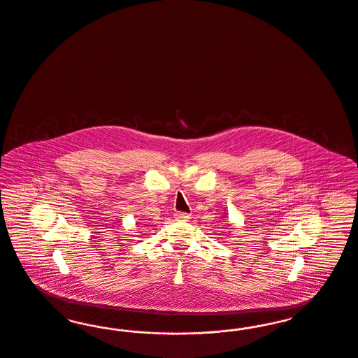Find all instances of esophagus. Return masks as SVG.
Wrapping results in <instances>:
<instances>
[{
	"label": "esophagus",
	"mask_w": 358,
	"mask_h": 358,
	"mask_svg": "<svg viewBox=\"0 0 358 358\" xmlns=\"http://www.w3.org/2000/svg\"><path fill=\"white\" fill-rule=\"evenodd\" d=\"M175 218H176L178 221H187L188 218H189V215H188L187 213L178 211V213H175Z\"/></svg>",
	"instance_id": "1"
}]
</instances>
